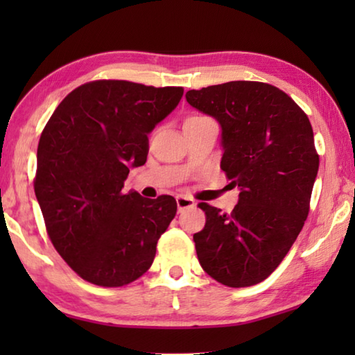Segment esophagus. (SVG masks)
<instances>
[{"label": "esophagus", "instance_id": "esophagus-1", "mask_svg": "<svg viewBox=\"0 0 355 355\" xmlns=\"http://www.w3.org/2000/svg\"><path fill=\"white\" fill-rule=\"evenodd\" d=\"M196 202L191 199V197H186V196H178L177 197V207H178V211H183L186 208H191L194 207Z\"/></svg>", "mask_w": 355, "mask_h": 355}]
</instances>
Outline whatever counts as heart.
I'll list each match as a JSON object with an SVG mask.
<instances>
[{"mask_svg": "<svg viewBox=\"0 0 355 355\" xmlns=\"http://www.w3.org/2000/svg\"><path fill=\"white\" fill-rule=\"evenodd\" d=\"M202 119H207V117H203V116H192V117H189L188 120H186V122H196V120H202Z\"/></svg>", "mask_w": 355, "mask_h": 355, "instance_id": "b5f03b06", "label": "heart"}]
</instances>
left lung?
<instances>
[{"mask_svg": "<svg viewBox=\"0 0 355 355\" xmlns=\"http://www.w3.org/2000/svg\"><path fill=\"white\" fill-rule=\"evenodd\" d=\"M188 103L220 125V169L239 188L232 213L199 203L197 258L219 284L263 282L284 260L309 216L320 167L310 120L280 89L230 81L186 92Z\"/></svg>", "mask_w": 355, "mask_h": 355, "instance_id": "left-lung-1", "label": "left lung"}]
</instances>
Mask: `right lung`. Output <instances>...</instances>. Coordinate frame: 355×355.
<instances>
[{"mask_svg":"<svg viewBox=\"0 0 355 355\" xmlns=\"http://www.w3.org/2000/svg\"><path fill=\"white\" fill-rule=\"evenodd\" d=\"M182 97L183 87L86 83L42 131L35 197L53 245L84 280L123 286L152 266L177 202L123 192V182L130 169L146 164L148 135Z\"/></svg>","mask_w":355,"mask_h":355,"instance_id":"right-lung-1","label":"right lung"}]
</instances>
